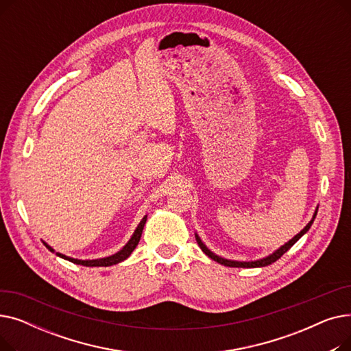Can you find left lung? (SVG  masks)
Wrapping results in <instances>:
<instances>
[{"label":"left lung","mask_w":351,"mask_h":351,"mask_svg":"<svg viewBox=\"0 0 351 351\" xmlns=\"http://www.w3.org/2000/svg\"><path fill=\"white\" fill-rule=\"evenodd\" d=\"M315 217H316V213H315V216H313V219L310 220V222L307 223V226L300 232V233H298L296 236H294L291 241H289L285 246H282L279 250H276L273 254H270V256H267V257H265V259H261V261H256V262H233V261H226V259H222V257H219V256H216V254H213L204 243L200 242V239L196 236V241H197V245L200 246V249L204 250V253L205 254H208L210 259H213L215 262H217V263H220V265H225V266H229V267H263V266H267V265H271V263H274L276 261H279L280 257L294 245L296 243L299 239L310 229V226H311V223H313V220H315Z\"/></svg>","instance_id":"1"}]
</instances>
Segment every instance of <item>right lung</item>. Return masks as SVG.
<instances>
[{"mask_svg":"<svg viewBox=\"0 0 351 351\" xmlns=\"http://www.w3.org/2000/svg\"><path fill=\"white\" fill-rule=\"evenodd\" d=\"M145 222H146V216L141 220V223L138 225L135 233L132 234L131 241H129V242L123 246L122 250H119L118 253H115V254H112V256H109V257H104V259H97V261H78V259H72V257H66V256H64V254H61V253H57V256H60V257H62V259H66V261H69V262H72V263H75V265H82V266H86V267H94V266H112V265H117V263H119V262L128 259L129 254H131V253L134 252V249L138 246V243H139V241H141V236H142V230H143ZM44 245H45L51 252H53V249L49 247L47 243H44Z\"/></svg>","mask_w":351,"mask_h":351,"instance_id":"1","label":"right lung"}]
</instances>
